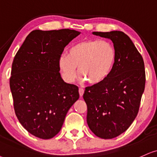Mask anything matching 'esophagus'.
I'll return each mask as SVG.
<instances>
[{"instance_id": "1", "label": "esophagus", "mask_w": 157, "mask_h": 157, "mask_svg": "<svg viewBox=\"0 0 157 157\" xmlns=\"http://www.w3.org/2000/svg\"><path fill=\"white\" fill-rule=\"evenodd\" d=\"M78 92H79V95H80V97H82L83 94L84 93V90L83 88H79Z\"/></svg>"}]
</instances>
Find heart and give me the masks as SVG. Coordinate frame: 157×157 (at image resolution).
<instances>
[{
    "label": "heart",
    "mask_w": 157,
    "mask_h": 157,
    "mask_svg": "<svg viewBox=\"0 0 157 157\" xmlns=\"http://www.w3.org/2000/svg\"><path fill=\"white\" fill-rule=\"evenodd\" d=\"M117 59V52L110 42L86 39L71 48L69 55L59 57V66L65 81L74 82L76 67L80 75L92 84L102 82L113 70Z\"/></svg>",
    "instance_id": "1"
}]
</instances>
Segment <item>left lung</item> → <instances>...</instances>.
Wrapping results in <instances>:
<instances>
[{"mask_svg":"<svg viewBox=\"0 0 157 157\" xmlns=\"http://www.w3.org/2000/svg\"><path fill=\"white\" fill-rule=\"evenodd\" d=\"M93 34L112 40L117 59L105 80L85 88L83 98L87 105L86 121L96 136L112 139L125 132L138 115L146 84L144 62L124 33Z\"/></svg>","mask_w":157,"mask_h":157,"instance_id":"8db88e82","label":"left lung"}]
</instances>
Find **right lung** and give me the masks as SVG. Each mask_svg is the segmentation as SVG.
Listing matches in <instances>:
<instances>
[{"mask_svg": "<svg viewBox=\"0 0 157 157\" xmlns=\"http://www.w3.org/2000/svg\"><path fill=\"white\" fill-rule=\"evenodd\" d=\"M79 34L70 29L33 30L13 58L9 84L15 113L37 138L55 137L79 98L78 86L65 83L59 72L64 48Z\"/></svg>", "mask_w": 157, "mask_h": 157, "instance_id": "obj_1", "label": "right lung"}]
</instances>
